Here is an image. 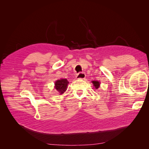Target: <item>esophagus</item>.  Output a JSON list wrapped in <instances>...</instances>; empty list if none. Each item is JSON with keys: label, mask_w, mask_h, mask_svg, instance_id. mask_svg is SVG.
<instances>
[{"label": "esophagus", "mask_w": 149, "mask_h": 149, "mask_svg": "<svg viewBox=\"0 0 149 149\" xmlns=\"http://www.w3.org/2000/svg\"><path fill=\"white\" fill-rule=\"evenodd\" d=\"M86 77V74L84 72H80L77 75H76V78L77 79H84Z\"/></svg>", "instance_id": "1"}]
</instances>
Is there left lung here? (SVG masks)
I'll list each match as a JSON object with an SVG mask.
<instances>
[{
    "mask_svg": "<svg viewBox=\"0 0 149 149\" xmlns=\"http://www.w3.org/2000/svg\"><path fill=\"white\" fill-rule=\"evenodd\" d=\"M92 83H93V84L94 85V86L95 87L96 89H97V88H99V87L100 86V83L99 82V81H93Z\"/></svg>",
    "mask_w": 149,
    "mask_h": 149,
    "instance_id": "obj_1",
    "label": "left lung"
}]
</instances>
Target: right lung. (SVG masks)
<instances>
[{
    "label": "right lung",
    "mask_w": 149,
    "mask_h": 149,
    "mask_svg": "<svg viewBox=\"0 0 149 149\" xmlns=\"http://www.w3.org/2000/svg\"><path fill=\"white\" fill-rule=\"evenodd\" d=\"M68 83L69 82L66 79H61L57 80L55 83V88L60 94H62L66 91Z\"/></svg>",
    "instance_id": "add662e5"
}]
</instances>
